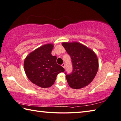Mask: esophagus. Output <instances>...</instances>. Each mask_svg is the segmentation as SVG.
Returning a JSON list of instances; mask_svg holds the SVG:
<instances>
[{"instance_id":"obj_1","label":"esophagus","mask_w":121,"mask_h":121,"mask_svg":"<svg viewBox=\"0 0 121 121\" xmlns=\"http://www.w3.org/2000/svg\"><path fill=\"white\" fill-rule=\"evenodd\" d=\"M65 63H63L62 65V67H63V68H65Z\"/></svg>"}]
</instances>
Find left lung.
<instances>
[{"label": "left lung", "instance_id": "1", "mask_svg": "<svg viewBox=\"0 0 121 121\" xmlns=\"http://www.w3.org/2000/svg\"><path fill=\"white\" fill-rule=\"evenodd\" d=\"M62 45L72 59V72L69 74L65 73L69 85L74 89L87 86L93 80L98 70L96 54L79 42H63Z\"/></svg>", "mask_w": 121, "mask_h": 121}]
</instances>
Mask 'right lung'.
I'll use <instances>...</instances> for the list:
<instances>
[{
    "instance_id": "add662e5",
    "label": "right lung",
    "mask_w": 121,
    "mask_h": 121,
    "mask_svg": "<svg viewBox=\"0 0 121 121\" xmlns=\"http://www.w3.org/2000/svg\"><path fill=\"white\" fill-rule=\"evenodd\" d=\"M52 44H46L35 49L26 57L24 69L28 78L40 87H50L57 74L64 69L57 64V57L51 55Z\"/></svg>"
}]
</instances>
